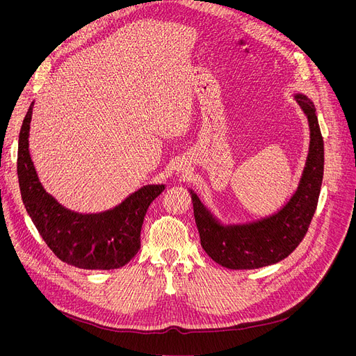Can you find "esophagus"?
Masks as SVG:
<instances>
[{
  "label": "esophagus",
  "instance_id": "esophagus-1",
  "mask_svg": "<svg viewBox=\"0 0 356 356\" xmlns=\"http://www.w3.org/2000/svg\"><path fill=\"white\" fill-rule=\"evenodd\" d=\"M177 172H181V170H177Z\"/></svg>",
  "mask_w": 356,
  "mask_h": 356
}]
</instances>
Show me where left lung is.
<instances>
[{
    "label": "left lung",
    "mask_w": 356,
    "mask_h": 356,
    "mask_svg": "<svg viewBox=\"0 0 356 356\" xmlns=\"http://www.w3.org/2000/svg\"><path fill=\"white\" fill-rule=\"evenodd\" d=\"M293 98L309 122L310 141L297 188L275 212L244 222H223L189 189L200 245L215 263L229 270H254L287 258L300 244L314 215L323 179V138L316 108L305 93Z\"/></svg>",
    "instance_id": "obj_1"
}]
</instances>
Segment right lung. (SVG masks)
I'll return each mask as SVG.
<instances>
[{
    "label": "right lung",
    "mask_w": 356,
    "mask_h": 356,
    "mask_svg": "<svg viewBox=\"0 0 356 356\" xmlns=\"http://www.w3.org/2000/svg\"><path fill=\"white\" fill-rule=\"evenodd\" d=\"M34 102L24 117L18 137L17 175L23 203L47 247L69 266L83 270L124 267L140 250L145 212L165 184H145L117 207L98 213H79L65 208L46 192L29 149Z\"/></svg>",
    "instance_id": "right-lung-1"
}]
</instances>
